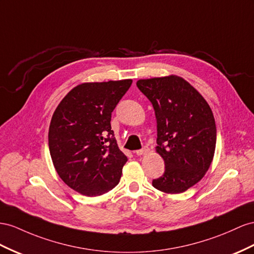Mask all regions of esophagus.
I'll use <instances>...</instances> for the list:
<instances>
[{
	"label": "esophagus",
	"instance_id": "esophagus-1",
	"mask_svg": "<svg viewBox=\"0 0 254 254\" xmlns=\"http://www.w3.org/2000/svg\"><path fill=\"white\" fill-rule=\"evenodd\" d=\"M148 150H149V148L148 147H144V148H142V149H139V150H136L135 152V154L138 155V156H141V155H144V154H146V153H148Z\"/></svg>",
	"mask_w": 254,
	"mask_h": 254
}]
</instances>
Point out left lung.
<instances>
[{"label":"left lung","instance_id":"8db88e82","mask_svg":"<svg viewBox=\"0 0 254 254\" xmlns=\"http://www.w3.org/2000/svg\"><path fill=\"white\" fill-rule=\"evenodd\" d=\"M136 86L153 105L156 152L166 166L153 186L166 193H182L202 180L214 158L217 130L211 109L189 82L175 74L141 79Z\"/></svg>","mask_w":254,"mask_h":254}]
</instances>
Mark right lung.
I'll return each mask as SVG.
<instances>
[{
    "mask_svg": "<svg viewBox=\"0 0 254 254\" xmlns=\"http://www.w3.org/2000/svg\"><path fill=\"white\" fill-rule=\"evenodd\" d=\"M131 79L73 87L54 111L48 140L53 166L68 187L101 195L120 183L127 157L111 130V114Z\"/></svg>",
    "mask_w": 254,
    "mask_h": 254,
    "instance_id": "add662e5",
    "label": "right lung"
}]
</instances>
